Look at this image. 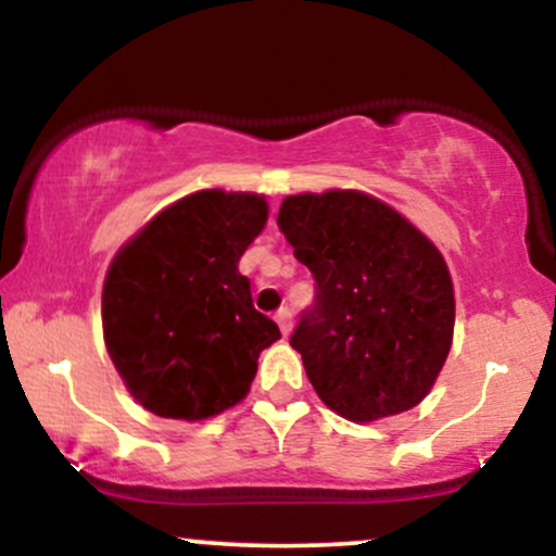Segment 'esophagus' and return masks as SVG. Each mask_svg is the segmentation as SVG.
Listing matches in <instances>:
<instances>
[{"instance_id": "34e87169", "label": "esophagus", "mask_w": 556, "mask_h": 556, "mask_svg": "<svg viewBox=\"0 0 556 556\" xmlns=\"http://www.w3.org/2000/svg\"><path fill=\"white\" fill-rule=\"evenodd\" d=\"M274 318H277V324H279V329H282V334H285V337L290 334V329H292V314H290V308H279L277 314H274Z\"/></svg>"}]
</instances>
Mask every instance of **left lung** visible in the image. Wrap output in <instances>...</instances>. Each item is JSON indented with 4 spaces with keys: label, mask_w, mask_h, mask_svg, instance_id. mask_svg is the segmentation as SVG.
Wrapping results in <instances>:
<instances>
[{
    "label": "left lung",
    "mask_w": 556,
    "mask_h": 556,
    "mask_svg": "<svg viewBox=\"0 0 556 556\" xmlns=\"http://www.w3.org/2000/svg\"><path fill=\"white\" fill-rule=\"evenodd\" d=\"M277 225L316 279L290 344L318 397L361 424L416 407L455 329L442 253L405 216L355 190L285 198Z\"/></svg>",
    "instance_id": "1"
}]
</instances>
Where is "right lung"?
Returning a JSON list of instances; mask_svg holds the SVG:
<instances>
[{"instance_id": "add662e5", "label": "right lung", "mask_w": 556, "mask_h": 556, "mask_svg": "<svg viewBox=\"0 0 556 556\" xmlns=\"http://www.w3.org/2000/svg\"><path fill=\"white\" fill-rule=\"evenodd\" d=\"M266 214L264 195L201 190L156 214L112 261L106 350L146 410L201 420L248 394L258 353L279 340L238 269Z\"/></svg>"}]
</instances>
